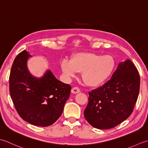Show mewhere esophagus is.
Listing matches in <instances>:
<instances>
[{"mask_svg": "<svg viewBox=\"0 0 148 148\" xmlns=\"http://www.w3.org/2000/svg\"><path fill=\"white\" fill-rule=\"evenodd\" d=\"M80 89L78 88V87H74L71 89V92L73 93V94H76V93L80 92Z\"/></svg>", "mask_w": 148, "mask_h": 148, "instance_id": "34e87169", "label": "esophagus"}]
</instances>
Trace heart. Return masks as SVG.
Here are the masks:
<instances>
[{"label":"heart","instance_id":"obj_1","mask_svg":"<svg viewBox=\"0 0 148 148\" xmlns=\"http://www.w3.org/2000/svg\"><path fill=\"white\" fill-rule=\"evenodd\" d=\"M116 61L110 55L101 56L95 53H78L70 61L61 62L62 73L68 78L82 72V78L87 85L96 87L104 83L112 74Z\"/></svg>","mask_w":148,"mask_h":148}]
</instances>
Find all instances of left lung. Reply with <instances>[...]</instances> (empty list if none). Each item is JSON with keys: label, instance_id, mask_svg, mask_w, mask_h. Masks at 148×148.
Returning a JSON list of instances; mask_svg holds the SVG:
<instances>
[{"label": "left lung", "instance_id": "8db88e82", "mask_svg": "<svg viewBox=\"0 0 148 148\" xmlns=\"http://www.w3.org/2000/svg\"><path fill=\"white\" fill-rule=\"evenodd\" d=\"M139 89L140 76L133 62H120L107 82L89 92L84 117L96 128L115 127L133 112Z\"/></svg>", "mask_w": 148, "mask_h": 148}]
</instances>
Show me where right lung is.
Wrapping results in <instances>:
<instances>
[{
	"instance_id": "add662e5",
	"label": "right lung",
	"mask_w": 148,
	"mask_h": 148,
	"mask_svg": "<svg viewBox=\"0 0 148 148\" xmlns=\"http://www.w3.org/2000/svg\"><path fill=\"white\" fill-rule=\"evenodd\" d=\"M25 50L14 59L10 76L11 98L22 118L35 126H50L61 116L71 89L57 80L50 70L41 78L30 73Z\"/></svg>"
}]
</instances>
